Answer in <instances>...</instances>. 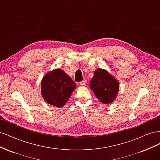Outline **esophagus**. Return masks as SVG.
Instances as JSON below:
<instances>
[{
    "label": "esophagus",
    "mask_w": 160,
    "mask_h": 160,
    "mask_svg": "<svg viewBox=\"0 0 160 160\" xmlns=\"http://www.w3.org/2000/svg\"><path fill=\"white\" fill-rule=\"evenodd\" d=\"M86 83H87L86 81H81L80 83H79L80 85H81V86H85V85H86Z\"/></svg>",
    "instance_id": "esophagus-1"
}]
</instances>
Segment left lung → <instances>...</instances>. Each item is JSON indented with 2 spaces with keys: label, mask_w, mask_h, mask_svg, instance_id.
<instances>
[{
  "label": "left lung",
  "mask_w": 160,
  "mask_h": 160,
  "mask_svg": "<svg viewBox=\"0 0 160 160\" xmlns=\"http://www.w3.org/2000/svg\"><path fill=\"white\" fill-rule=\"evenodd\" d=\"M89 85L98 99L104 104L112 103L119 92V81L102 69H98L94 72Z\"/></svg>",
  "instance_id": "1"
}]
</instances>
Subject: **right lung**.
<instances>
[{
    "label": "right lung",
    "mask_w": 160,
    "mask_h": 160,
    "mask_svg": "<svg viewBox=\"0 0 160 160\" xmlns=\"http://www.w3.org/2000/svg\"><path fill=\"white\" fill-rule=\"evenodd\" d=\"M75 88L76 85L71 77L61 69L48 72L41 82L43 99L57 108H61L67 102Z\"/></svg>",
    "instance_id": "1"
}]
</instances>
